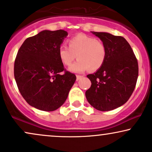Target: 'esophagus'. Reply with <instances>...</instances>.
<instances>
[{"mask_svg": "<svg viewBox=\"0 0 152 152\" xmlns=\"http://www.w3.org/2000/svg\"><path fill=\"white\" fill-rule=\"evenodd\" d=\"M83 77V76H80V75H76V81H78L79 79Z\"/></svg>", "mask_w": 152, "mask_h": 152, "instance_id": "34e87169", "label": "esophagus"}]
</instances>
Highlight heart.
<instances>
[{
	"instance_id": "heart-1",
	"label": "heart",
	"mask_w": 152,
	"mask_h": 152,
	"mask_svg": "<svg viewBox=\"0 0 152 152\" xmlns=\"http://www.w3.org/2000/svg\"><path fill=\"white\" fill-rule=\"evenodd\" d=\"M68 45L69 47H59L58 55L65 66H70L76 56L78 60L69 67L72 72L82 73L87 69L95 71L103 65L107 56V49L100 40L86 34H78L68 40Z\"/></svg>"
}]
</instances>
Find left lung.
Listing matches in <instances>:
<instances>
[{
    "label": "left lung",
    "instance_id": "8db88e82",
    "mask_svg": "<svg viewBox=\"0 0 152 152\" xmlns=\"http://www.w3.org/2000/svg\"><path fill=\"white\" fill-rule=\"evenodd\" d=\"M92 33L105 45L107 56L101 68L87 75L91 86L86 91V97L98 110H112L124 105L132 94L138 78L137 59L123 37Z\"/></svg>",
    "mask_w": 152,
    "mask_h": 152
}]
</instances>
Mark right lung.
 <instances>
[{
    "mask_svg": "<svg viewBox=\"0 0 152 152\" xmlns=\"http://www.w3.org/2000/svg\"><path fill=\"white\" fill-rule=\"evenodd\" d=\"M67 35L62 30H43L27 38L18 52L14 64L18 88L27 103L40 110L61 107L76 79L64 69L58 55Z\"/></svg>",
    "mask_w": 152,
    "mask_h": 152,
    "instance_id": "1",
    "label": "right lung"
}]
</instances>
